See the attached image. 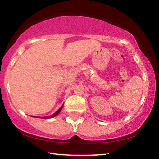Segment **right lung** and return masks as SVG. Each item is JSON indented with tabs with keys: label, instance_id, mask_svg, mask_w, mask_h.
Instances as JSON below:
<instances>
[{
	"label": "right lung",
	"instance_id": "add662e5",
	"mask_svg": "<svg viewBox=\"0 0 159 159\" xmlns=\"http://www.w3.org/2000/svg\"><path fill=\"white\" fill-rule=\"evenodd\" d=\"M63 105H62V106L60 107L59 109H58L57 111H56L55 113H54V114H53L52 115H50V116H44V119H49V118H53V117H54V116H57L58 114H60V112H61V110H62V108H63ZM32 117H36V118H39V117H37V116H31Z\"/></svg>",
	"mask_w": 159,
	"mask_h": 159
}]
</instances>
